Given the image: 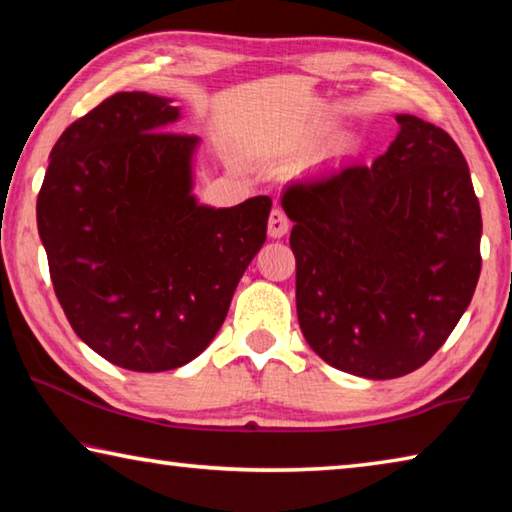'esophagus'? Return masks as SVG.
Returning a JSON list of instances; mask_svg holds the SVG:
<instances>
[{"label":"esophagus","instance_id":"1","mask_svg":"<svg viewBox=\"0 0 512 512\" xmlns=\"http://www.w3.org/2000/svg\"><path fill=\"white\" fill-rule=\"evenodd\" d=\"M289 228H291L289 216L284 214L280 207H275V210L271 212V216H268V235L275 237V239H280V237L287 235Z\"/></svg>","mask_w":512,"mask_h":512}]
</instances>
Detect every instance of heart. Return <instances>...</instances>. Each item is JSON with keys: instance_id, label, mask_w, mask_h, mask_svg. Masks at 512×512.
Segmentation results:
<instances>
[{"instance_id": "heart-1", "label": "heart", "mask_w": 512, "mask_h": 512, "mask_svg": "<svg viewBox=\"0 0 512 512\" xmlns=\"http://www.w3.org/2000/svg\"><path fill=\"white\" fill-rule=\"evenodd\" d=\"M341 151H343V149H341Z\"/></svg>"}]
</instances>
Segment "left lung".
Segmentation results:
<instances>
[{"instance_id":"obj_1","label":"left lung","mask_w":512,"mask_h":512,"mask_svg":"<svg viewBox=\"0 0 512 512\" xmlns=\"http://www.w3.org/2000/svg\"><path fill=\"white\" fill-rule=\"evenodd\" d=\"M384 155L296 180L300 329L350 375L395 379L424 366L470 305L481 273V207L461 149L443 128L397 115Z\"/></svg>"}]
</instances>
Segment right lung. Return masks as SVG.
<instances>
[{"instance_id": "obj_1", "label": "right lung", "mask_w": 512, "mask_h": 512, "mask_svg": "<svg viewBox=\"0 0 512 512\" xmlns=\"http://www.w3.org/2000/svg\"><path fill=\"white\" fill-rule=\"evenodd\" d=\"M178 117L171 99L112 94L58 137L36 205L69 325L135 372L180 368L212 343L271 212L268 196L196 203L198 137L169 131Z\"/></svg>"}]
</instances>
